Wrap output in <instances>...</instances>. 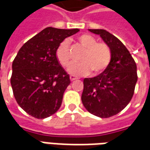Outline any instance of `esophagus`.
<instances>
[{
	"mask_svg": "<svg viewBox=\"0 0 150 150\" xmlns=\"http://www.w3.org/2000/svg\"><path fill=\"white\" fill-rule=\"evenodd\" d=\"M70 79H71V81H74L75 79H77V78H76L75 76H74V75H70Z\"/></svg>",
	"mask_w": 150,
	"mask_h": 150,
	"instance_id": "1",
	"label": "esophagus"
}]
</instances>
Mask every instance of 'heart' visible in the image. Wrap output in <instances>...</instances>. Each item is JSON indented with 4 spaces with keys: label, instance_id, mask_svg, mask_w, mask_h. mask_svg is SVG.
I'll use <instances>...</instances> for the list:
<instances>
[{
    "label": "heart",
    "instance_id": "b5f03b06",
    "mask_svg": "<svg viewBox=\"0 0 150 150\" xmlns=\"http://www.w3.org/2000/svg\"><path fill=\"white\" fill-rule=\"evenodd\" d=\"M79 42L83 46L85 51L80 56L82 61L73 62L69 66L68 71L72 75L88 74L97 75L107 68L111 61V50L107 44L97 43L96 38L89 34H82L78 38ZM56 57L62 67H67L71 61L69 40L64 39L56 50Z\"/></svg>",
    "mask_w": 150,
    "mask_h": 150
}]
</instances>
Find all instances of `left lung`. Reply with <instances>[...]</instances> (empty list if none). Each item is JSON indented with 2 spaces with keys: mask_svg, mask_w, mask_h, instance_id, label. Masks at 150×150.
Listing matches in <instances>:
<instances>
[{
  "mask_svg": "<svg viewBox=\"0 0 150 150\" xmlns=\"http://www.w3.org/2000/svg\"><path fill=\"white\" fill-rule=\"evenodd\" d=\"M88 30L100 36L112 56L104 71L83 79L82 103L91 114L108 118L122 111L131 100L137 81V65L125 46L114 35L102 29Z\"/></svg>",
  "mask_w": 150,
  "mask_h": 150,
  "instance_id": "8db88e82",
  "label": "left lung"
}]
</instances>
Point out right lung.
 <instances>
[{
  "label": "right lung",
  "instance_id": "add662e5",
  "mask_svg": "<svg viewBox=\"0 0 150 150\" xmlns=\"http://www.w3.org/2000/svg\"><path fill=\"white\" fill-rule=\"evenodd\" d=\"M79 29L47 27L25 43L12 65L11 86L19 106L38 119L59 110L70 77L56 57V50Z\"/></svg>",
  "mask_w": 150,
  "mask_h": 150
}]
</instances>
